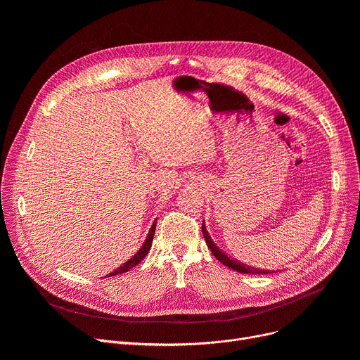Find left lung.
Here are the masks:
<instances>
[{
  "instance_id": "left-lung-1",
  "label": "left lung",
  "mask_w": 360,
  "mask_h": 360,
  "mask_svg": "<svg viewBox=\"0 0 360 360\" xmlns=\"http://www.w3.org/2000/svg\"><path fill=\"white\" fill-rule=\"evenodd\" d=\"M202 235H204L207 247L210 248L212 254H213L221 264H224L226 267H229V269H232V270H235V271H238V273H243V274H270V273H274L273 270H264V269L251 267V266H248V264H243V262H240L239 259H232L231 257L226 255V252H223V251L217 247V245L213 242L212 236L209 235V232H207L204 220H202Z\"/></svg>"
}]
</instances>
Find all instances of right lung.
Wrapping results in <instances>:
<instances>
[{
    "instance_id": "add662e5",
    "label": "right lung",
    "mask_w": 360,
    "mask_h": 360,
    "mask_svg": "<svg viewBox=\"0 0 360 360\" xmlns=\"http://www.w3.org/2000/svg\"><path fill=\"white\" fill-rule=\"evenodd\" d=\"M156 220H158V219H156ZM156 220H155L153 224H151V228H150V231H148V235H147L144 243L141 245V248L137 251V254H134V257H131L127 262L122 264L121 267H118L117 270H113L112 273L106 274L105 277H112V276H117V274H122V273L129 271L132 267H136L137 264L147 255V252H148L150 248H151V243H153V236H155V231H156Z\"/></svg>"
}]
</instances>
